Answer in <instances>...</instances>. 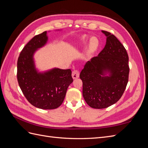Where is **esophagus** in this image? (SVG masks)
<instances>
[{"mask_svg":"<svg viewBox=\"0 0 148 148\" xmlns=\"http://www.w3.org/2000/svg\"><path fill=\"white\" fill-rule=\"evenodd\" d=\"M79 76V71L77 70H74L72 71V77L73 79L78 78Z\"/></svg>","mask_w":148,"mask_h":148,"instance_id":"esophagus-1","label":"esophagus"}]
</instances>
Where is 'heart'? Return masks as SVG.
<instances>
[{"instance_id":"1","label":"heart","mask_w":148,"mask_h":148,"mask_svg":"<svg viewBox=\"0 0 148 148\" xmlns=\"http://www.w3.org/2000/svg\"><path fill=\"white\" fill-rule=\"evenodd\" d=\"M85 39L86 38H83L82 41L84 42ZM99 40L96 37H92L90 40H89V45L88 47V53H91L92 52H94L95 51H96L98 47H99Z\"/></svg>"}]
</instances>
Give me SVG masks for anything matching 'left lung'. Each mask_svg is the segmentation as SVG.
<instances>
[{"instance_id": "1", "label": "left lung", "mask_w": 148, "mask_h": 148, "mask_svg": "<svg viewBox=\"0 0 148 148\" xmlns=\"http://www.w3.org/2000/svg\"><path fill=\"white\" fill-rule=\"evenodd\" d=\"M102 32L107 36L104 48L86 63L79 75L84 99L95 109L107 108L120 99L127 87L130 71L128 56L122 44L114 34Z\"/></svg>"}]
</instances>
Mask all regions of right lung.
I'll return each instance as SVG.
<instances>
[{
	"mask_svg": "<svg viewBox=\"0 0 148 148\" xmlns=\"http://www.w3.org/2000/svg\"><path fill=\"white\" fill-rule=\"evenodd\" d=\"M47 31L35 36L22 49L17 62V79L31 104L41 109H54L63 102L67 88L73 82L70 69H53L38 73L34 53L47 41Z\"/></svg>",
	"mask_w": 148,
	"mask_h": 148,
	"instance_id": "obj_1",
	"label": "right lung"
}]
</instances>
